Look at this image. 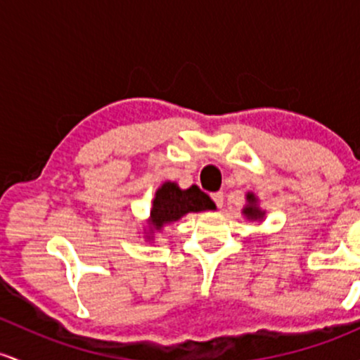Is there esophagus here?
Listing matches in <instances>:
<instances>
[{
  "label": "esophagus",
  "mask_w": 360,
  "mask_h": 360,
  "mask_svg": "<svg viewBox=\"0 0 360 360\" xmlns=\"http://www.w3.org/2000/svg\"><path fill=\"white\" fill-rule=\"evenodd\" d=\"M212 200H214V204L217 205V207H223V204H224V195H223V192H216V193H212Z\"/></svg>",
  "instance_id": "obj_1"
}]
</instances>
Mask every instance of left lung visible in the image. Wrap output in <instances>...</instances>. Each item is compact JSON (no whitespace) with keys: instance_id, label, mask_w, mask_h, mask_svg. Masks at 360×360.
Segmentation results:
<instances>
[{"instance_id":"1","label":"left lung","mask_w":360,"mask_h":360,"mask_svg":"<svg viewBox=\"0 0 360 360\" xmlns=\"http://www.w3.org/2000/svg\"><path fill=\"white\" fill-rule=\"evenodd\" d=\"M246 202H248V204H246L243 207V214L246 216V219H252V221L264 219L265 212L262 211V209L257 205L255 193H252V192L246 193Z\"/></svg>"}]
</instances>
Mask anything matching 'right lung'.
Here are the masks:
<instances>
[{
	"label": "right lung",
	"mask_w": 360,
	"mask_h": 360,
	"mask_svg": "<svg viewBox=\"0 0 360 360\" xmlns=\"http://www.w3.org/2000/svg\"><path fill=\"white\" fill-rule=\"evenodd\" d=\"M216 209L214 202L207 193L200 191L197 185H192L187 191H181L175 181H165L156 191L153 209L149 214V233L161 231L163 226L175 223L188 212H200ZM151 240V236H148Z\"/></svg>",
	"instance_id": "right-lung-1"
}]
</instances>
